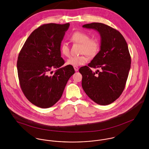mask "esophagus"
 Masks as SVG:
<instances>
[{"mask_svg": "<svg viewBox=\"0 0 149 149\" xmlns=\"http://www.w3.org/2000/svg\"><path fill=\"white\" fill-rule=\"evenodd\" d=\"M73 68H74V69L76 72H77L79 70V68L77 66H73Z\"/></svg>", "mask_w": 149, "mask_h": 149, "instance_id": "34e87169", "label": "esophagus"}]
</instances>
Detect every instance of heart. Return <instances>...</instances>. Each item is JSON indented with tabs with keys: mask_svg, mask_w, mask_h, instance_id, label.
Instances as JSON below:
<instances>
[{
	"mask_svg": "<svg viewBox=\"0 0 149 149\" xmlns=\"http://www.w3.org/2000/svg\"><path fill=\"white\" fill-rule=\"evenodd\" d=\"M69 39L73 42L81 45L80 53L84 54L70 57L66 62V64L68 65L77 66L84 65L89 60L87 55L90 57H94L99 52V44L98 41L95 38H89V35L85 32L76 31L70 35ZM60 50L62 56L65 57L69 56V47L66 43H61Z\"/></svg>",
	"mask_w": 149,
	"mask_h": 149,
	"instance_id": "heart-1",
	"label": "heart"
}]
</instances>
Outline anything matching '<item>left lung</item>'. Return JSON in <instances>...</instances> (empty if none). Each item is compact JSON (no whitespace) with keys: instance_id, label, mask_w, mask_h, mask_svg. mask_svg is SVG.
<instances>
[{"instance_id":"left-lung-1","label":"left lung","mask_w":149,"mask_h":149,"mask_svg":"<svg viewBox=\"0 0 149 149\" xmlns=\"http://www.w3.org/2000/svg\"><path fill=\"white\" fill-rule=\"evenodd\" d=\"M97 31L101 37L99 52L88 66L81 67L82 87L88 96L96 103L106 106L122 93L131 67L127 43L117 30L102 23L83 26ZM90 67L100 68L93 72Z\"/></svg>"}]
</instances>
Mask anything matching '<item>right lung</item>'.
Here are the masks:
<instances>
[{
  "label": "right lung",
  "mask_w": 149,
  "mask_h": 149,
  "mask_svg": "<svg viewBox=\"0 0 149 149\" xmlns=\"http://www.w3.org/2000/svg\"><path fill=\"white\" fill-rule=\"evenodd\" d=\"M69 23L44 24L34 30L24 43L17 61L22 91L32 104L42 108L54 105L61 97L72 66H63L60 47ZM56 68L51 76V70Z\"/></svg>",
  "instance_id": "obj_1"
}]
</instances>
